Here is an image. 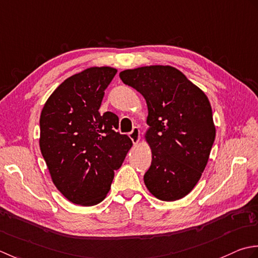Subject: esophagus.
<instances>
[{
	"mask_svg": "<svg viewBox=\"0 0 258 258\" xmlns=\"http://www.w3.org/2000/svg\"><path fill=\"white\" fill-rule=\"evenodd\" d=\"M129 137H130V139L133 140V143L135 145L138 144V141L140 139V130H139V128L135 127L133 130H131V133H129Z\"/></svg>",
	"mask_w": 258,
	"mask_h": 258,
	"instance_id": "esophagus-1",
	"label": "esophagus"
}]
</instances>
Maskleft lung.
I'll return each instance as SVG.
<instances>
[{"label": "left lung", "instance_id": "8db88e82", "mask_svg": "<svg viewBox=\"0 0 258 258\" xmlns=\"http://www.w3.org/2000/svg\"><path fill=\"white\" fill-rule=\"evenodd\" d=\"M119 77L148 106L146 139L152 160L146 187L160 201L185 197L201 179L216 136L208 98L170 66L124 70Z\"/></svg>", "mask_w": 258, "mask_h": 258}]
</instances>
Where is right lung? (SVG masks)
I'll return each instance as SVG.
<instances>
[{
  "label": "right lung",
  "mask_w": 258,
  "mask_h": 258,
  "mask_svg": "<svg viewBox=\"0 0 258 258\" xmlns=\"http://www.w3.org/2000/svg\"><path fill=\"white\" fill-rule=\"evenodd\" d=\"M115 73L113 68L93 67L68 78L41 112L40 149L52 181L68 201L81 206L106 198L114 170L133 146L117 131V114L99 112Z\"/></svg>",
  "instance_id": "right-lung-1"
}]
</instances>
